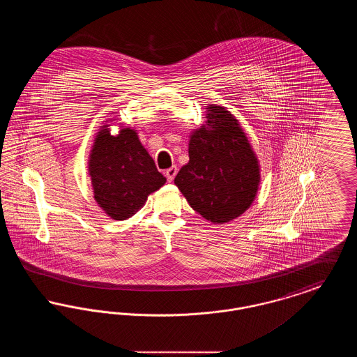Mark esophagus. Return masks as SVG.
<instances>
[{"mask_svg": "<svg viewBox=\"0 0 357 357\" xmlns=\"http://www.w3.org/2000/svg\"><path fill=\"white\" fill-rule=\"evenodd\" d=\"M176 172H178V169H176V166H172V167H170L169 170H166V172H165V175H166V178H167V181H169V182H172V181H174V178H175Z\"/></svg>", "mask_w": 357, "mask_h": 357, "instance_id": "34e87169", "label": "esophagus"}]
</instances>
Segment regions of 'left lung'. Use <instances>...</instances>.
<instances>
[{
    "label": "left lung",
    "mask_w": 357,
    "mask_h": 357,
    "mask_svg": "<svg viewBox=\"0 0 357 357\" xmlns=\"http://www.w3.org/2000/svg\"><path fill=\"white\" fill-rule=\"evenodd\" d=\"M206 119L190 135V160L174 183L204 220L226 223L253 204L259 165L238 120L225 107L210 104Z\"/></svg>",
    "instance_id": "left-lung-1"
}]
</instances>
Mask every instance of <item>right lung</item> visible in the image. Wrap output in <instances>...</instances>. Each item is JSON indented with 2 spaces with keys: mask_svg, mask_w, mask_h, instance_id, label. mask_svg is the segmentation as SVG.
<instances>
[{
  "mask_svg": "<svg viewBox=\"0 0 357 357\" xmlns=\"http://www.w3.org/2000/svg\"><path fill=\"white\" fill-rule=\"evenodd\" d=\"M108 127L102 126L95 137L88 171L99 207L112 220L124 221L166 183V178L156 169L135 130L121 128L118 135H111Z\"/></svg>",
  "mask_w": 357,
  "mask_h": 357,
  "instance_id": "obj_1",
  "label": "right lung"
}]
</instances>
